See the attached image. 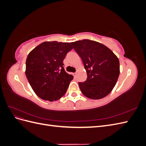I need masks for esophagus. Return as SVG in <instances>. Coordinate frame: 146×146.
<instances>
[{"label": "esophagus", "instance_id": "34e87169", "mask_svg": "<svg viewBox=\"0 0 146 146\" xmlns=\"http://www.w3.org/2000/svg\"><path fill=\"white\" fill-rule=\"evenodd\" d=\"M73 74H74V77L76 78V76H77V73H74Z\"/></svg>", "mask_w": 146, "mask_h": 146}]
</instances>
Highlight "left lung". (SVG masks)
<instances>
[{"mask_svg":"<svg viewBox=\"0 0 146 146\" xmlns=\"http://www.w3.org/2000/svg\"><path fill=\"white\" fill-rule=\"evenodd\" d=\"M81 57L87 73V79L78 83L82 93L91 99H100L110 93L120 74L117 56L99 42L83 39L71 42Z\"/></svg>","mask_w":146,"mask_h":146,"instance_id":"8db88e82","label":"left lung"}]
</instances>
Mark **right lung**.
Instances as JSON below:
<instances>
[{
  "mask_svg": "<svg viewBox=\"0 0 146 146\" xmlns=\"http://www.w3.org/2000/svg\"><path fill=\"white\" fill-rule=\"evenodd\" d=\"M72 48L69 42L46 41L29 53L25 75L39 98L52 102L64 95L74 77L65 71L63 62Z\"/></svg>",
  "mask_w": 146,
  "mask_h": 146,
  "instance_id": "1",
  "label": "right lung"
}]
</instances>
